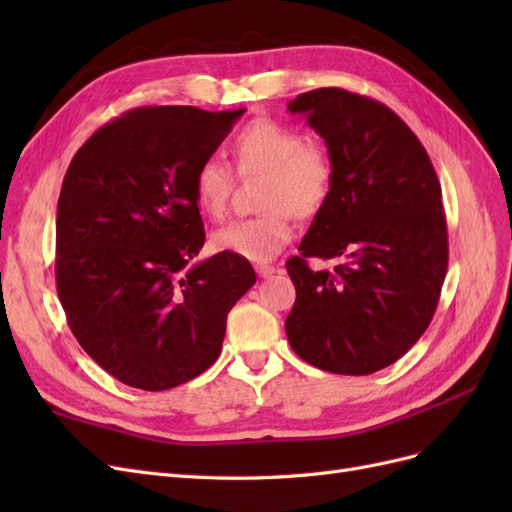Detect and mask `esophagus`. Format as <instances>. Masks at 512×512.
<instances>
[{"instance_id":"34e87169","label":"esophagus","mask_w":512,"mask_h":512,"mask_svg":"<svg viewBox=\"0 0 512 512\" xmlns=\"http://www.w3.org/2000/svg\"><path fill=\"white\" fill-rule=\"evenodd\" d=\"M275 271H277V269H275L273 265H256V273H258L260 277H271Z\"/></svg>"}]
</instances>
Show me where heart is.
Here are the masks:
<instances>
[{
    "mask_svg": "<svg viewBox=\"0 0 512 512\" xmlns=\"http://www.w3.org/2000/svg\"><path fill=\"white\" fill-rule=\"evenodd\" d=\"M232 156L241 175L267 177L260 205L269 211L215 230L211 243L218 252L267 262L292 241V213L314 218L327 205L335 183V158L324 145L307 143L301 130L267 117L250 121L235 136ZM232 183V168L224 160H200L192 179L198 207L211 218H222Z\"/></svg>",
    "mask_w": 512,
    "mask_h": 512,
    "instance_id": "obj_1",
    "label": "heart"
}]
</instances>
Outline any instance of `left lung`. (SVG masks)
<instances>
[{
  "label": "left lung",
  "instance_id": "obj_1",
  "mask_svg": "<svg viewBox=\"0 0 512 512\" xmlns=\"http://www.w3.org/2000/svg\"><path fill=\"white\" fill-rule=\"evenodd\" d=\"M288 111L335 158L327 205L286 262L297 290L288 342L331 374H374L401 359L436 314L448 267L440 181L416 134L378 100L322 87ZM307 257L338 265L314 272Z\"/></svg>",
  "mask_w": 512,
  "mask_h": 512
}]
</instances>
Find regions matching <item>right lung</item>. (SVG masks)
I'll return each mask as SVG.
<instances>
[{
  "mask_svg": "<svg viewBox=\"0 0 512 512\" xmlns=\"http://www.w3.org/2000/svg\"><path fill=\"white\" fill-rule=\"evenodd\" d=\"M243 113L132 108L76 151L61 183V307L81 348L134 389H175L209 369L228 312L256 284L245 258L194 260L205 245L194 170Z\"/></svg>",
  "mask_w": 512,
  "mask_h": 512,
  "instance_id": "add662e5",
  "label": "right lung"
}]
</instances>
